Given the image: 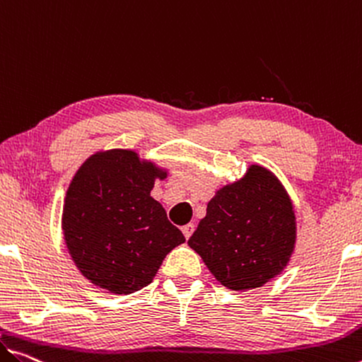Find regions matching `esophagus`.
<instances>
[{
	"mask_svg": "<svg viewBox=\"0 0 362 362\" xmlns=\"http://www.w3.org/2000/svg\"><path fill=\"white\" fill-rule=\"evenodd\" d=\"M194 228H196V226H194V223H187V225H185V226L181 228L182 235H185V238H186V239H189V238L192 236V233H194Z\"/></svg>",
	"mask_w": 362,
	"mask_h": 362,
	"instance_id": "34e87169",
	"label": "esophagus"
}]
</instances>
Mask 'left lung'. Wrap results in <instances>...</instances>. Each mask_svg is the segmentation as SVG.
Returning a JSON list of instances; mask_svg holds the SVG:
<instances>
[{"label": "left lung", "instance_id": "1", "mask_svg": "<svg viewBox=\"0 0 362 362\" xmlns=\"http://www.w3.org/2000/svg\"><path fill=\"white\" fill-rule=\"evenodd\" d=\"M296 243V218L281 182L262 166L221 187L187 244L221 285L254 290L280 275Z\"/></svg>", "mask_w": 362, "mask_h": 362}]
</instances>
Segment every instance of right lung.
<instances>
[{"mask_svg":"<svg viewBox=\"0 0 362 362\" xmlns=\"http://www.w3.org/2000/svg\"><path fill=\"white\" fill-rule=\"evenodd\" d=\"M165 171L115 148L87 158L72 177L63 233L72 260L93 285L131 294L152 283L170 251L186 241L150 191Z\"/></svg>","mask_w":362,"mask_h":362,"instance_id":"right-lung-1","label":"right lung"}]
</instances>
